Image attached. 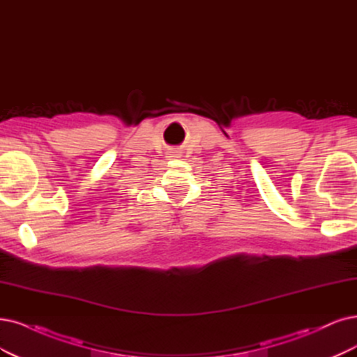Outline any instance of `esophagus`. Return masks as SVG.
<instances>
[{"instance_id":"1","label":"esophagus","mask_w":357,"mask_h":357,"mask_svg":"<svg viewBox=\"0 0 357 357\" xmlns=\"http://www.w3.org/2000/svg\"><path fill=\"white\" fill-rule=\"evenodd\" d=\"M170 157H175V155H170Z\"/></svg>"}]
</instances>
